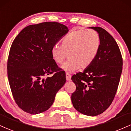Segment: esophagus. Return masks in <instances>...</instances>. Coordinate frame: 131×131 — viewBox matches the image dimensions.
<instances>
[{"label":"esophagus","mask_w":131,"mask_h":131,"mask_svg":"<svg viewBox=\"0 0 131 131\" xmlns=\"http://www.w3.org/2000/svg\"><path fill=\"white\" fill-rule=\"evenodd\" d=\"M66 79H67V80H71V75L69 74V73H66Z\"/></svg>","instance_id":"1"}]
</instances>
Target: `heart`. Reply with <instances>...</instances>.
<instances>
[{
	"label": "heart",
	"instance_id": "obj_1",
	"mask_svg": "<svg viewBox=\"0 0 131 131\" xmlns=\"http://www.w3.org/2000/svg\"><path fill=\"white\" fill-rule=\"evenodd\" d=\"M100 45V38L95 31H73L63 38L61 46L56 45L51 48V54L58 64H61L68 54L69 59L62 68L66 71L73 72L80 67L87 68L93 62Z\"/></svg>",
	"mask_w": 131,
	"mask_h": 131
}]
</instances>
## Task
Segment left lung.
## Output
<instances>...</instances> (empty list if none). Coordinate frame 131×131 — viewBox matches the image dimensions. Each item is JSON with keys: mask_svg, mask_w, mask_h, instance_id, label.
I'll return each instance as SVG.
<instances>
[{"mask_svg": "<svg viewBox=\"0 0 131 131\" xmlns=\"http://www.w3.org/2000/svg\"><path fill=\"white\" fill-rule=\"evenodd\" d=\"M90 28L98 32L100 48L93 62L72 77L76 90L71 100L77 111L95 116L112 103L123 70V58L117 42L108 31L98 26Z\"/></svg>", "mask_w": 131, "mask_h": 131, "instance_id": "obj_1", "label": "left lung"}]
</instances>
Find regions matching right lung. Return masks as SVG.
I'll return each instance as SVG.
<instances>
[{"label":"right lung","mask_w":131,"mask_h":131,"mask_svg":"<svg viewBox=\"0 0 131 131\" xmlns=\"http://www.w3.org/2000/svg\"><path fill=\"white\" fill-rule=\"evenodd\" d=\"M68 31L58 22H43L26 26L15 38L7 75L13 97L23 111L36 114L48 110L65 84L66 73L53 61L51 49Z\"/></svg>","instance_id":"add662e5"}]
</instances>
